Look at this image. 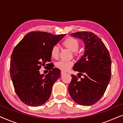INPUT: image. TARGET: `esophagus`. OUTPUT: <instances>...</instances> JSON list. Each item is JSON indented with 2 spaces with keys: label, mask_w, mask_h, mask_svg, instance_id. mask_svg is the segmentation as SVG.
I'll use <instances>...</instances> for the list:
<instances>
[{
  "label": "esophagus",
  "mask_w": 123,
  "mask_h": 123,
  "mask_svg": "<svg viewBox=\"0 0 123 123\" xmlns=\"http://www.w3.org/2000/svg\"><path fill=\"white\" fill-rule=\"evenodd\" d=\"M65 73V72H63V71H62V72H61V75L64 74Z\"/></svg>",
  "instance_id": "1"
}]
</instances>
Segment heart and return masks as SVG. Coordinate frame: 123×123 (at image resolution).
I'll return each mask as SVG.
<instances>
[{
    "mask_svg": "<svg viewBox=\"0 0 123 123\" xmlns=\"http://www.w3.org/2000/svg\"><path fill=\"white\" fill-rule=\"evenodd\" d=\"M62 45L65 48L67 49L73 53L74 56L78 57L80 56V52L78 49L80 46V43L79 41L73 37H68L62 43ZM50 55L53 59H57L59 55V50L58 46H54L50 50ZM74 63L72 61L64 62L60 61L56 64L57 68L59 69L62 71H68L73 67Z\"/></svg>",
    "mask_w": 123,
    "mask_h": 123,
    "instance_id": "heart-1",
    "label": "heart"
}]
</instances>
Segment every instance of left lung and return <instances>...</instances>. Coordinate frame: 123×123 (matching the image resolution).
<instances>
[{"instance_id":"obj_1","label":"left lung","mask_w":123,"mask_h":123,"mask_svg":"<svg viewBox=\"0 0 123 123\" xmlns=\"http://www.w3.org/2000/svg\"><path fill=\"white\" fill-rule=\"evenodd\" d=\"M80 38L85 44V51L74 65L79 72L71 74L68 90L72 99L79 105L90 106L103 96L111 75V60L109 50L100 38L91 32H77L71 34ZM83 76L80 78L81 75Z\"/></svg>"}]
</instances>
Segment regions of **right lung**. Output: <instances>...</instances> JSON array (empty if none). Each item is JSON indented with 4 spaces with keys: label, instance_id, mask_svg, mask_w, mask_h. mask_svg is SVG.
Here are the masks:
<instances>
[{
    "label": "right lung",
    "instance_id": "add662e5",
    "mask_svg": "<svg viewBox=\"0 0 123 123\" xmlns=\"http://www.w3.org/2000/svg\"><path fill=\"white\" fill-rule=\"evenodd\" d=\"M65 35L30 32L13 49L11 77L17 95L26 105L39 106L49 98L52 87L61 75L60 70L54 68L53 63H50V50ZM42 66L49 70L46 76L39 74Z\"/></svg>",
    "mask_w": 123,
    "mask_h": 123
}]
</instances>
